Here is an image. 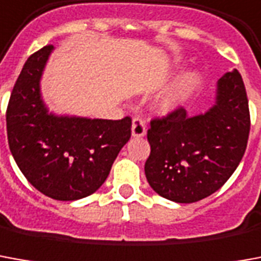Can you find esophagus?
<instances>
[{
    "label": "esophagus",
    "instance_id": "esophagus-1",
    "mask_svg": "<svg viewBox=\"0 0 261 261\" xmlns=\"http://www.w3.org/2000/svg\"><path fill=\"white\" fill-rule=\"evenodd\" d=\"M147 134V128H145V121L143 118H133V124H131V136L140 138Z\"/></svg>",
    "mask_w": 261,
    "mask_h": 261
}]
</instances>
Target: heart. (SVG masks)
Instances as JSON below:
<instances>
[{"label": "heart", "instance_id": "1", "mask_svg": "<svg viewBox=\"0 0 261 261\" xmlns=\"http://www.w3.org/2000/svg\"><path fill=\"white\" fill-rule=\"evenodd\" d=\"M202 83V74L198 70H187L174 83L162 92L155 100L156 112L171 114L179 110L194 96Z\"/></svg>", "mask_w": 261, "mask_h": 261}]
</instances>
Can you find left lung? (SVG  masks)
<instances>
[{"mask_svg": "<svg viewBox=\"0 0 261 261\" xmlns=\"http://www.w3.org/2000/svg\"><path fill=\"white\" fill-rule=\"evenodd\" d=\"M250 131L249 101L236 69L216 83L215 105L189 117L185 109L152 120L145 162L149 187L162 198L192 203L216 192L243 158Z\"/></svg>", "mask_w": 261, "mask_h": 261, "instance_id": "8db88e82", "label": "left lung"}]
</instances>
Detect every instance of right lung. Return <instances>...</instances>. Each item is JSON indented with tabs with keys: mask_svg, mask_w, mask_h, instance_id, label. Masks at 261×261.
<instances>
[{
	"mask_svg": "<svg viewBox=\"0 0 261 261\" xmlns=\"http://www.w3.org/2000/svg\"><path fill=\"white\" fill-rule=\"evenodd\" d=\"M54 49L45 46L25 62L7 109V134L11 154L32 187L52 199L76 200L103 185L130 140L131 118L49 112L41 80Z\"/></svg>",
	"mask_w": 261,
	"mask_h": 261,
	"instance_id": "right-lung-1",
	"label": "right lung"
}]
</instances>
